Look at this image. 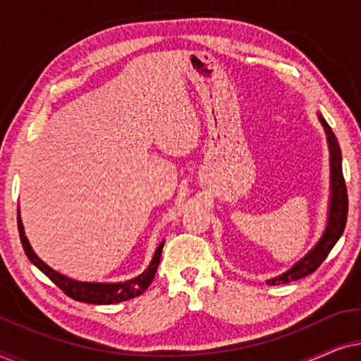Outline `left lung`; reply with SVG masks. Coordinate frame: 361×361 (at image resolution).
<instances>
[{
	"mask_svg": "<svg viewBox=\"0 0 361 361\" xmlns=\"http://www.w3.org/2000/svg\"><path fill=\"white\" fill-rule=\"evenodd\" d=\"M319 120L322 123L325 135H327L329 142V152H330V204H329V219L327 226H325L322 236L317 241V245L299 259L293 268L286 271L278 278H273L268 281L271 286L286 284L290 281H298L305 276L312 274L327 255L332 251L335 243L342 236L345 225H347V215H348V195H347V185H345L343 172H342V151H340L338 141L335 137L332 128L327 125L322 115H319Z\"/></svg>",
	"mask_w": 361,
	"mask_h": 361,
	"instance_id": "1",
	"label": "left lung"
}]
</instances>
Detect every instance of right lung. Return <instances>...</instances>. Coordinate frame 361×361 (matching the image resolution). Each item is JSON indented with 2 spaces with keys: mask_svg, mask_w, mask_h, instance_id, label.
I'll return each instance as SVG.
<instances>
[{
  "mask_svg": "<svg viewBox=\"0 0 361 361\" xmlns=\"http://www.w3.org/2000/svg\"><path fill=\"white\" fill-rule=\"evenodd\" d=\"M18 230L24 253H26L29 261H31L34 266H37V268L57 286V288H61L63 293L68 295V298L87 304H118L123 302V300L136 298V295H141L147 288H149L152 279H154L157 266H159L161 261L162 246H164V241H161L159 246H157L154 251V256H152L149 266H147L140 276H136V278L123 281V283H83V281L71 279L67 278V276L57 273V271H54L51 266H47L36 253H34L31 245H29L27 236L24 233L21 216H19V209Z\"/></svg>",
  "mask_w": 361,
  "mask_h": 361,
  "instance_id": "right-lung-1",
  "label": "right lung"
}]
</instances>
